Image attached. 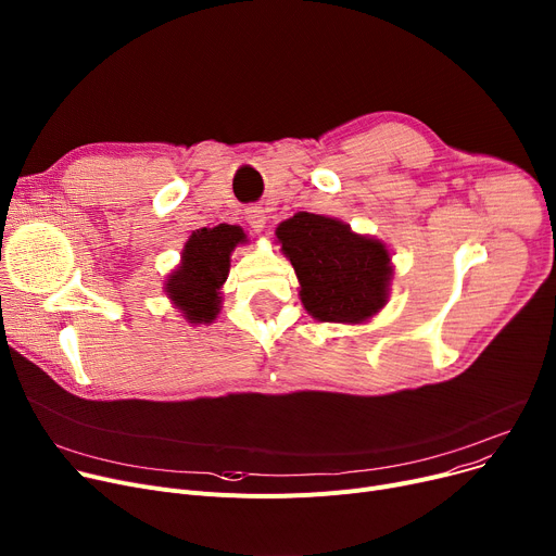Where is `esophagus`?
<instances>
[{
    "instance_id": "obj_1",
    "label": "esophagus",
    "mask_w": 556,
    "mask_h": 556,
    "mask_svg": "<svg viewBox=\"0 0 556 556\" xmlns=\"http://www.w3.org/2000/svg\"><path fill=\"white\" fill-rule=\"evenodd\" d=\"M247 222L249 226L253 228V231H263V228L267 226L269 217H267V211L263 206H251L247 208Z\"/></svg>"
}]
</instances>
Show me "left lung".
Listing matches in <instances>:
<instances>
[{
  "mask_svg": "<svg viewBox=\"0 0 556 556\" xmlns=\"http://www.w3.org/2000/svg\"><path fill=\"white\" fill-rule=\"evenodd\" d=\"M276 236L301 280V301L314 318L362 323L386 305L393 269L381 242L314 213L289 217Z\"/></svg>",
  "mask_w": 556,
  "mask_h": 556,
  "instance_id": "left-lung-1",
  "label": "left lung"
}]
</instances>
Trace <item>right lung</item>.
<instances>
[{
    "label": "right lung",
    "instance_id": "obj_1",
    "mask_svg": "<svg viewBox=\"0 0 556 556\" xmlns=\"http://www.w3.org/2000/svg\"><path fill=\"white\" fill-rule=\"evenodd\" d=\"M240 242H247V236L231 224L198 228L186 242L181 265L168 278L166 291L188 323H211L219 314V287Z\"/></svg>",
    "mask_w": 556,
    "mask_h": 556
}]
</instances>
